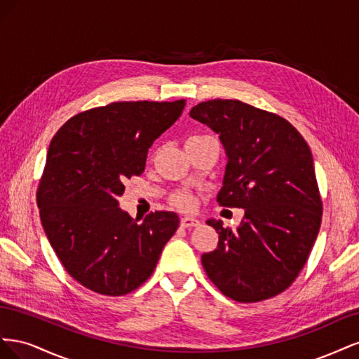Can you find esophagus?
<instances>
[{
  "instance_id": "1",
  "label": "esophagus",
  "mask_w": 359,
  "mask_h": 359,
  "mask_svg": "<svg viewBox=\"0 0 359 359\" xmlns=\"http://www.w3.org/2000/svg\"><path fill=\"white\" fill-rule=\"evenodd\" d=\"M199 224H201V222L196 220V219H193V217H182V219H181V226L182 227H196Z\"/></svg>"
}]
</instances>
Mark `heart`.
Here are the masks:
<instances>
[{"label": "heart", "mask_w": 359, "mask_h": 359, "mask_svg": "<svg viewBox=\"0 0 359 359\" xmlns=\"http://www.w3.org/2000/svg\"><path fill=\"white\" fill-rule=\"evenodd\" d=\"M169 202H170V205L175 206V208L190 210L194 205V194L189 190H177L169 196Z\"/></svg>", "instance_id": "1"}]
</instances>
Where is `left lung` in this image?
<instances>
[{
  "mask_svg": "<svg viewBox=\"0 0 359 359\" xmlns=\"http://www.w3.org/2000/svg\"><path fill=\"white\" fill-rule=\"evenodd\" d=\"M190 116L217 135L227 156L217 202L245 210L232 231L208 223L219 245L202 255L206 276L226 297L257 302L286 290L306 265L322 222L311 151L285 118L240 100H208Z\"/></svg>",
  "mask_w": 359,
  "mask_h": 359,
  "instance_id": "1",
  "label": "left lung"
}]
</instances>
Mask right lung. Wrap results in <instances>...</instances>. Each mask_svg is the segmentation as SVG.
<instances>
[{"instance_id": "1", "label": "right lung", "mask_w": 359, "mask_h": 359, "mask_svg": "<svg viewBox=\"0 0 359 359\" xmlns=\"http://www.w3.org/2000/svg\"><path fill=\"white\" fill-rule=\"evenodd\" d=\"M184 106L116 102L72 116L52 137L37 190L40 220L62 266L86 289L109 297L137 289L177 232L175 212L156 211L137 223L118 198Z\"/></svg>"}]
</instances>
